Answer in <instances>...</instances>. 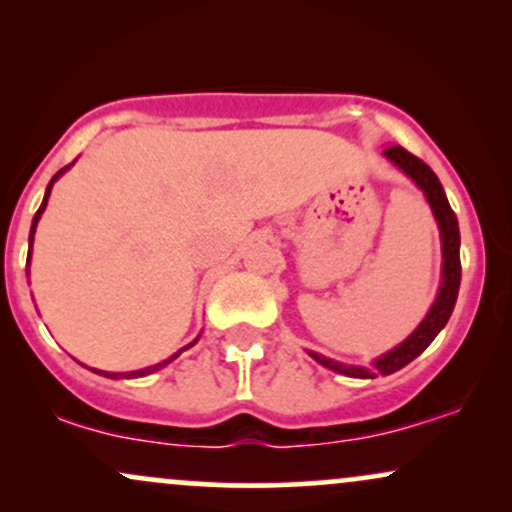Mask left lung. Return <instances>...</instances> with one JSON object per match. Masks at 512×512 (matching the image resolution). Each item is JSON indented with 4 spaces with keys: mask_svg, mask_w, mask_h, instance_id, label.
<instances>
[{
    "mask_svg": "<svg viewBox=\"0 0 512 512\" xmlns=\"http://www.w3.org/2000/svg\"><path fill=\"white\" fill-rule=\"evenodd\" d=\"M385 156L390 158L395 166L402 168L404 173H407L409 178L426 192L428 204H431L433 214H436V221L440 226V238H443V284H440V293L436 303H433L431 313H428L426 320L416 327V332L411 334L407 342H402L397 349H392L390 354L380 356L378 361H375V368H378L380 373L390 375L414 361L416 356L424 354L426 346L438 337V332L443 330L445 325H448L452 308H455V301H457V291H460L462 264H460V226H457V216L455 211L450 209V202L448 197H445V190L443 185H440L438 175L433 173L421 158L409 154V151L402 149V146H390V149H385ZM310 356H313L317 363H322L325 368L351 375V378H375V370L370 368L342 366V363L330 361V358L320 354H313V351H310Z\"/></svg>",
    "mask_w": 512,
    "mask_h": 512,
    "instance_id": "left-lung-1",
    "label": "left lung"
}]
</instances>
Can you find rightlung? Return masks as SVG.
Segmentation results:
<instances>
[{
    "instance_id": "obj_1",
    "label": "right lung",
    "mask_w": 512,
    "mask_h": 512,
    "mask_svg": "<svg viewBox=\"0 0 512 512\" xmlns=\"http://www.w3.org/2000/svg\"><path fill=\"white\" fill-rule=\"evenodd\" d=\"M64 170H67V168H62V170H60V173H57V175H55V178H52V180H50L48 190H45V199H43V204H40V209H38V211H35V216H33V226H31V236H28V243H33V233H35V226H38V219H40V214H43L45 204H48V197H50V190H52V182H55L57 178H60V175L64 173ZM28 255H31V252H28ZM192 344H195V342H192ZM192 344H190V346H192ZM190 346H185V349H190ZM185 349H182V351H185ZM182 351H178V354H175V356H180V354H182ZM175 356H173V358H175ZM173 358H168V361H173ZM168 361L158 363V366L144 368V370H134V373H127V375H125V378H139V375H146V373H154V370H158V368H161V366H166V363H168ZM96 373H98V370H96ZM113 378H115V375H113Z\"/></svg>"
}]
</instances>
